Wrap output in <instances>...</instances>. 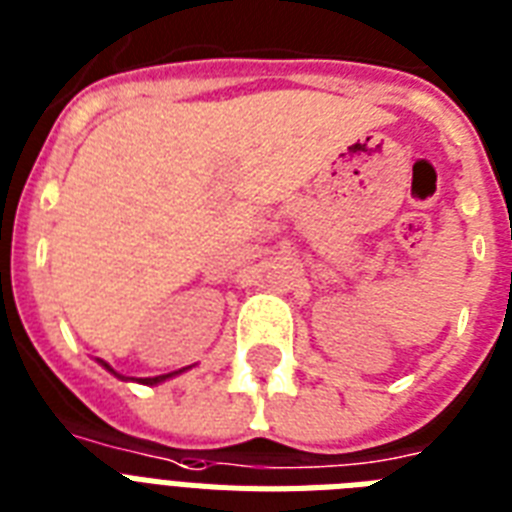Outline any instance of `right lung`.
Here are the masks:
<instances>
[{
	"label": "right lung",
	"instance_id": "right-lung-1",
	"mask_svg": "<svg viewBox=\"0 0 512 512\" xmlns=\"http://www.w3.org/2000/svg\"><path fill=\"white\" fill-rule=\"evenodd\" d=\"M98 364L103 366V369H108V372H111V374H116L119 380H135V377H122V374H119V372H114V369H111V366H108L106 361H103V358H98ZM185 369H191V366H185ZM185 369H177V372H170V374H159V377H140V380H135V382H143V385H159V382L170 380V377H177V374H183Z\"/></svg>",
	"mask_w": 512,
	"mask_h": 512
}]
</instances>
